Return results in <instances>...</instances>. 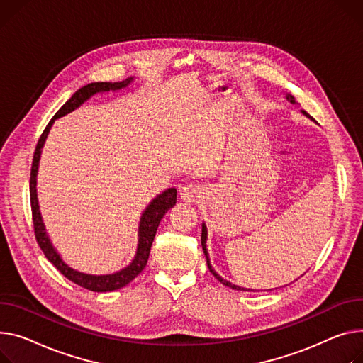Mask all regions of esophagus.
<instances>
[{
	"instance_id": "1",
	"label": "esophagus",
	"mask_w": 363,
	"mask_h": 363,
	"mask_svg": "<svg viewBox=\"0 0 363 363\" xmlns=\"http://www.w3.org/2000/svg\"><path fill=\"white\" fill-rule=\"evenodd\" d=\"M179 196L186 203H196L200 201L204 196V188L199 184H186L181 188Z\"/></svg>"
}]
</instances>
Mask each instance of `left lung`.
I'll return each mask as SVG.
<instances>
[{
  "mask_svg": "<svg viewBox=\"0 0 363 363\" xmlns=\"http://www.w3.org/2000/svg\"><path fill=\"white\" fill-rule=\"evenodd\" d=\"M287 98V101H291L292 104H296L295 102V98L294 96H291V94H287L286 96ZM305 115H308L306 112H303ZM206 240H207V228H206V225L203 223V229H201V245H203V251H204V255H206V259H207V267H208V270H210V273L219 280L222 284H225V286H228V287H230V289H235V291H245L244 287H239V286H235V284H232L230 281H228V280H225L222 276H219L217 274L214 270H213V267H211V264H210V258H208V252H207V248H206Z\"/></svg>",
  "mask_w": 363,
  "mask_h": 363,
  "instance_id": "8db88e82",
  "label": "left lung"
}]
</instances>
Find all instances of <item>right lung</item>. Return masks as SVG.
Wrapping results in <instances>:
<instances>
[{
	"label": "right lung",
	"mask_w": 363,
	"mask_h": 363,
	"mask_svg": "<svg viewBox=\"0 0 363 363\" xmlns=\"http://www.w3.org/2000/svg\"><path fill=\"white\" fill-rule=\"evenodd\" d=\"M133 79H127L125 82H118V83H109V82H99V83H90L79 89L71 98L60 108V111L54 115V118L50 121V124L46 125L43 130L33 155V163H32V171H30V206H32V219H33V228H35V236L40 250L43 251L45 257L50 259L57 270H60L61 274H64L68 280L76 283L87 291L91 292H112L116 289H121L127 286L130 281H133L141 272L146 267L150 248L153 244V239L156 235V230L159 228L160 220L163 219L164 213H167L169 208H172L177 204V188H167L159 194L149 206L144 210L140 226H138V245L134 259L130 265L121 272H116L113 274H104V276H94V274H86L80 273L74 269L68 267V265L62 261L57 250L52 247L50 238L45 230V225L42 222V216L38 204V194H36V175H38V167H39V159L42 153V147L45 144V140L50 134V130L54 124V121L77 109L80 105H83L87 99H90L96 93H104L109 90H119L127 87Z\"/></svg>",
	"instance_id": "1"
}]
</instances>
